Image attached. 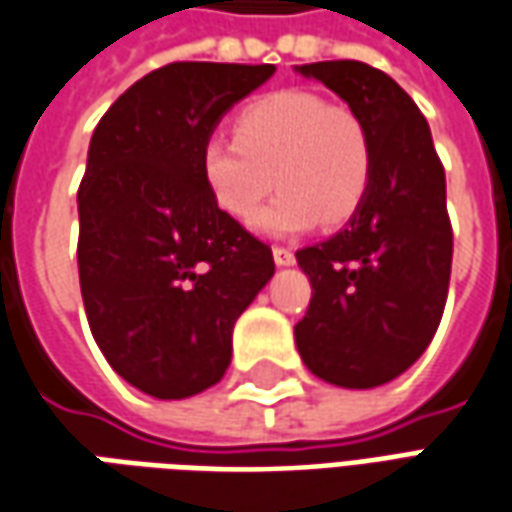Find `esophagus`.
I'll return each instance as SVG.
<instances>
[{
    "mask_svg": "<svg viewBox=\"0 0 512 512\" xmlns=\"http://www.w3.org/2000/svg\"><path fill=\"white\" fill-rule=\"evenodd\" d=\"M273 259H275V264H281V267H289V264H295V250L284 248V245H275Z\"/></svg>",
    "mask_w": 512,
    "mask_h": 512,
    "instance_id": "34e87169",
    "label": "esophagus"
}]
</instances>
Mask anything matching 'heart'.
<instances>
[{
  "mask_svg": "<svg viewBox=\"0 0 512 512\" xmlns=\"http://www.w3.org/2000/svg\"><path fill=\"white\" fill-rule=\"evenodd\" d=\"M234 132H212L201 146V173L215 204L237 220L256 217L273 237L358 212L372 184V137L364 118L311 90H275L242 107Z\"/></svg>",
  "mask_w": 512,
  "mask_h": 512,
  "instance_id": "1",
  "label": "heart"
}]
</instances>
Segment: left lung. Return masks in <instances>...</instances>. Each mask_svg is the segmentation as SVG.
Listing matches in <instances>:
<instances>
[{
	"label": "left lung",
	"mask_w": 512,
	"mask_h": 512,
	"mask_svg": "<svg viewBox=\"0 0 512 512\" xmlns=\"http://www.w3.org/2000/svg\"><path fill=\"white\" fill-rule=\"evenodd\" d=\"M297 71L364 118L372 184L347 228L297 250L311 303L295 342L325 383L375 389L427 350L444 314L452 270L444 165L424 115L389 74L358 60Z\"/></svg>",
	"instance_id": "8db88e82"
}]
</instances>
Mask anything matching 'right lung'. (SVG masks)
<instances>
[{
  "label": "right lung",
  "mask_w": 512,
  "mask_h": 512,
  "mask_svg": "<svg viewBox=\"0 0 512 512\" xmlns=\"http://www.w3.org/2000/svg\"><path fill=\"white\" fill-rule=\"evenodd\" d=\"M275 65L170 63L104 112L79 184V286L104 358L159 400L226 375L239 314L273 278L270 245L215 204L201 146Z\"/></svg>",
  "instance_id": "1"
}]
</instances>
